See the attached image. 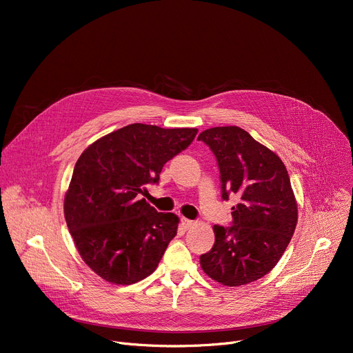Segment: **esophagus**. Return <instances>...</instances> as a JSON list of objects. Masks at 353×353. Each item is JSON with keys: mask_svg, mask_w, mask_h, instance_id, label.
I'll use <instances>...</instances> for the list:
<instances>
[{"mask_svg": "<svg viewBox=\"0 0 353 353\" xmlns=\"http://www.w3.org/2000/svg\"><path fill=\"white\" fill-rule=\"evenodd\" d=\"M180 223H181V226H183V229H190L192 226H194V221L193 220H190V219H186V217H181V220H180Z\"/></svg>", "mask_w": 353, "mask_h": 353, "instance_id": "obj_1", "label": "esophagus"}]
</instances>
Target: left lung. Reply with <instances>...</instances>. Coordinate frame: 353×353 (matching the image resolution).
Wrapping results in <instances>:
<instances>
[{"instance_id":"left-lung-1","label":"left lung","mask_w":353,"mask_h":353,"mask_svg":"<svg viewBox=\"0 0 353 353\" xmlns=\"http://www.w3.org/2000/svg\"><path fill=\"white\" fill-rule=\"evenodd\" d=\"M197 140L216 156L221 197L239 199L232 226H213L214 245L200 256V266L225 286L248 285L279 262L298 223L288 170L279 156L240 127L208 128Z\"/></svg>"}]
</instances>
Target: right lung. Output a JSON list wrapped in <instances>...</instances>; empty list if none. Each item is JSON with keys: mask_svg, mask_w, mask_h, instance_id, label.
I'll return each instance as SVG.
<instances>
[{"mask_svg": "<svg viewBox=\"0 0 353 353\" xmlns=\"http://www.w3.org/2000/svg\"><path fill=\"white\" fill-rule=\"evenodd\" d=\"M196 134L197 128L134 123L90 144L79 157L64 216L81 259L104 281L132 285L159 266L179 217L157 212L141 194Z\"/></svg>", "mask_w": 353, "mask_h": 353, "instance_id": "1", "label": "right lung"}]
</instances>
